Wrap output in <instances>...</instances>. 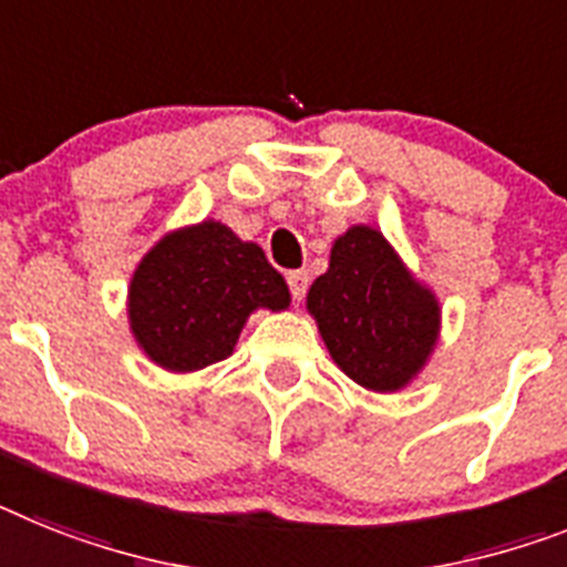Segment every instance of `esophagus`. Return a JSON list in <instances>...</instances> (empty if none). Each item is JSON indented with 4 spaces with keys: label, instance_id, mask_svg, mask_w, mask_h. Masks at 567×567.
I'll list each match as a JSON object with an SVG mask.
<instances>
[{
    "label": "esophagus",
    "instance_id": "1",
    "mask_svg": "<svg viewBox=\"0 0 567 567\" xmlns=\"http://www.w3.org/2000/svg\"><path fill=\"white\" fill-rule=\"evenodd\" d=\"M285 279H288L291 297L297 299V302L306 297V291H308V274H306V270H288V274H285Z\"/></svg>",
    "mask_w": 567,
    "mask_h": 567
}]
</instances>
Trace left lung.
<instances>
[{
	"instance_id": "1",
	"label": "left lung",
	"mask_w": 567,
	"mask_h": 567,
	"mask_svg": "<svg viewBox=\"0 0 567 567\" xmlns=\"http://www.w3.org/2000/svg\"><path fill=\"white\" fill-rule=\"evenodd\" d=\"M308 311L334 363L374 392L406 386L435 346V297L372 227H351L334 241L331 265L308 291Z\"/></svg>"
}]
</instances>
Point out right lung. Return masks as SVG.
<instances>
[{
  "instance_id": "obj_1",
  "label": "right lung",
  "mask_w": 567,
  "mask_h": 567,
  "mask_svg": "<svg viewBox=\"0 0 567 567\" xmlns=\"http://www.w3.org/2000/svg\"><path fill=\"white\" fill-rule=\"evenodd\" d=\"M291 302L259 245L218 221L178 230L152 247L130 288V320L146 354L169 372H195L233 354L247 313Z\"/></svg>"
}]
</instances>
